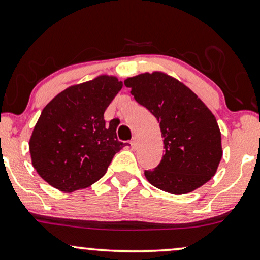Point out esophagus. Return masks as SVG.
Returning <instances> with one entry per match:
<instances>
[{
  "label": "esophagus",
  "instance_id": "34e87169",
  "mask_svg": "<svg viewBox=\"0 0 260 260\" xmlns=\"http://www.w3.org/2000/svg\"><path fill=\"white\" fill-rule=\"evenodd\" d=\"M129 144H131V146H132V149H136V146H137V140H136V138H133V139L129 141Z\"/></svg>",
  "mask_w": 260,
  "mask_h": 260
}]
</instances>
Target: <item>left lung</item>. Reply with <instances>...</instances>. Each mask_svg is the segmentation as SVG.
I'll list each match as a JSON object with an SVG mask.
<instances>
[{
    "instance_id": "left-lung-1",
    "label": "left lung",
    "mask_w": 260,
    "mask_h": 260,
    "mask_svg": "<svg viewBox=\"0 0 260 260\" xmlns=\"http://www.w3.org/2000/svg\"><path fill=\"white\" fill-rule=\"evenodd\" d=\"M124 85L156 117L164 138V154L156 168L145 170L147 181L172 194H186L208 182L222 158L221 132L209 108L162 72L128 78Z\"/></svg>"
}]
</instances>
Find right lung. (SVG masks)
I'll list each match as a JSON object with an SVG mask.
<instances>
[{
	"label": "right lung",
	"instance_id": "right-lung-1",
	"mask_svg": "<svg viewBox=\"0 0 260 260\" xmlns=\"http://www.w3.org/2000/svg\"><path fill=\"white\" fill-rule=\"evenodd\" d=\"M122 88L109 75L66 88L43 109L29 153L32 166L49 185L74 192L100 180L124 143L116 126H106L104 111Z\"/></svg>",
	"mask_w": 260,
	"mask_h": 260
}]
</instances>
